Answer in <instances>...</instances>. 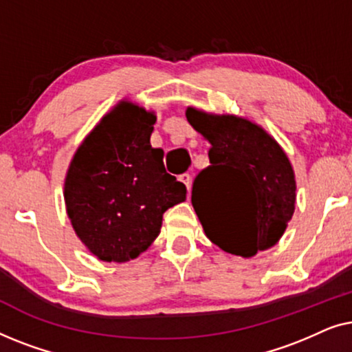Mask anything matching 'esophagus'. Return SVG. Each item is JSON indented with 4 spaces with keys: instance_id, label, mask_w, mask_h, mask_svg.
I'll return each instance as SVG.
<instances>
[{
    "instance_id": "esophagus-1",
    "label": "esophagus",
    "mask_w": 352,
    "mask_h": 352,
    "mask_svg": "<svg viewBox=\"0 0 352 352\" xmlns=\"http://www.w3.org/2000/svg\"><path fill=\"white\" fill-rule=\"evenodd\" d=\"M182 184H184L187 189H190V175H187V173H184V175H181L179 177H177Z\"/></svg>"
}]
</instances>
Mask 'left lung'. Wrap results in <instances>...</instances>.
<instances>
[{
	"label": "left lung",
	"mask_w": 352,
	"mask_h": 352,
	"mask_svg": "<svg viewBox=\"0 0 352 352\" xmlns=\"http://www.w3.org/2000/svg\"><path fill=\"white\" fill-rule=\"evenodd\" d=\"M187 122L210 142L192 205L206 237L237 256L271 248L295 211L296 182L282 147L258 124L189 107Z\"/></svg>",
	"instance_id": "8db88e82"
}]
</instances>
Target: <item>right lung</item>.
Listing matches in <instances>:
<instances>
[{
	"label": "right lung",
	"mask_w": 352,
	"mask_h": 352,
	"mask_svg": "<svg viewBox=\"0 0 352 352\" xmlns=\"http://www.w3.org/2000/svg\"><path fill=\"white\" fill-rule=\"evenodd\" d=\"M155 115L122 102L76 151L65 177V205L76 235L102 261L139 256L158 237L163 213L187 189L152 148Z\"/></svg>",
	"instance_id": "add662e5"
}]
</instances>
